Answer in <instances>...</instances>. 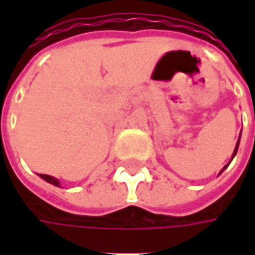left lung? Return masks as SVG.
Instances as JSON below:
<instances>
[{
    "label": "left lung",
    "mask_w": 255,
    "mask_h": 255,
    "mask_svg": "<svg viewBox=\"0 0 255 255\" xmlns=\"http://www.w3.org/2000/svg\"><path fill=\"white\" fill-rule=\"evenodd\" d=\"M239 142H241V135H239V139H238V142H236L235 150H234V153H232V157H231V161L234 160V157H235V155H236V153H238V147H239ZM231 161H230V162H228V164H227V165L224 166V168H223V169H221V171H220V173H219V175H221V173H223V171H224L225 168H228V165H230V164H231Z\"/></svg>",
    "instance_id": "left-lung-1"
}]
</instances>
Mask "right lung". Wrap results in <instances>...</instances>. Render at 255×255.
I'll return each instance as SVG.
<instances>
[{
    "label": "right lung",
    "instance_id": "right-lung-1",
    "mask_svg": "<svg viewBox=\"0 0 255 255\" xmlns=\"http://www.w3.org/2000/svg\"><path fill=\"white\" fill-rule=\"evenodd\" d=\"M39 176L45 180V182L50 183V184H53V186H56V187H61V184H60V182H58V179H56V177L50 176V175H39Z\"/></svg>",
    "mask_w": 255,
    "mask_h": 255
}]
</instances>
